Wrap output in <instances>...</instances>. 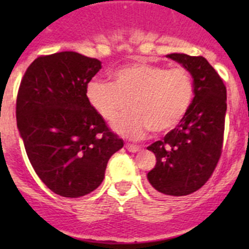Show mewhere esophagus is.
Segmentation results:
<instances>
[{"label":"esophagus","instance_id":"34e87169","mask_svg":"<svg viewBox=\"0 0 249 249\" xmlns=\"http://www.w3.org/2000/svg\"><path fill=\"white\" fill-rule=\"evenodd\" d=\"M125 148H126V149L129 150V152H132V153H136V152H139V150H140L139 145L130 144V143H126V144H125Z\"/></svg>","mask_w":249,"mask_h":249}]
</instances>
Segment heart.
I'll use <instances>...</instances> for the list:
<instances>
[{"label": "heart", "instance_id": "1", "mask_svg": "<svg viewBox=\"0 0 249 249\" xmlns=\"http://www.w3.org/2000/svg\"><path fill=\"white\" fill-rule=\"evenodd\" d=\"M195 95L193 74L183 66L136 62L113 74V83L92 80L87 97L106 122H114L130 108L134 112L119 118L114 127L130 139L148 131L164 135L175 129L190 108Z\"/></svg>", "mask_w": 249, "mask_h": 249}]
</instances>
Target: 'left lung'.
<instances>
[{
    "label": "left lung",
    "mask_w": 249,
    "mask_h": 249,
    "mask_svg": "<svg viewBox=\"0 0 249 249\" xmlns=\"http://www.w3.org/2000/svg\"><path fill=\"white\" fill-rule=\"evenodd\" d=\"M193 74L195 96L177 127L148 150L157 158L147 177L155 190L170 196L196 192L210 179L223 150L227 87L202 56L169 54Z\"/></svg>",
    "instance_id": "1"
}]
</instances>
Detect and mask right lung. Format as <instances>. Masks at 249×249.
Listing matches in <instances>:
<instances>
[{
	"label": "right lung",
	"instance_id": "1",
	"mask_svg": "<svg viewBox=\"0 0 249 249\" xmlns=\"http://www.w3.org/2000/svg\"><path fill=\"white\" fill-rule=\"evenodd\" d=\"M100 70L99 60L76 52L41 55L18 90L17 124L26 154L60 196L96 189L109 158L124 145L88 101V84Z\"/></svg>",
	"mask_w": 249,
	"mask_h": 249
}]
</instances>
